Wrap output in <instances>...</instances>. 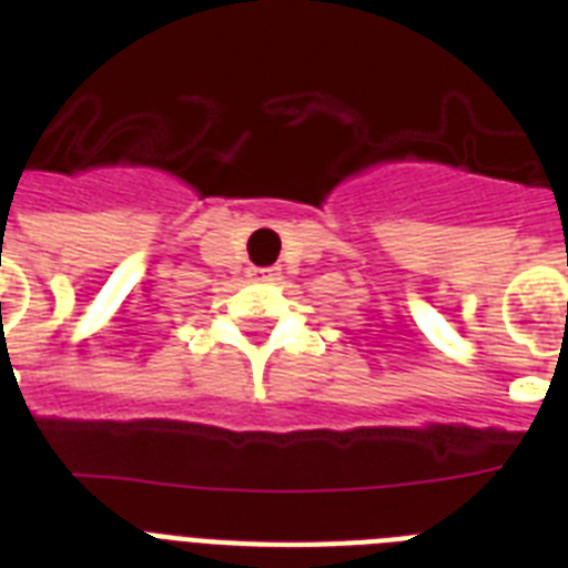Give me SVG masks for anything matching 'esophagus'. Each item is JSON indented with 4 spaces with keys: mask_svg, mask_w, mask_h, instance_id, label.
Listing matches in <instances>:
<instances>
[{
    "mask_svg": "<svg viewBox=\"0 0 568 568\" xmlns=\"http://www.w3.org/2000/svg\"><path fill=\"white\" fill-rule=\"evenodd\" d=\"M247 276H251L254 283H268V280H276V276H280V268H251Z\"/></svg>",
    "mask_w": 568,
    "mask_h": 568,
    "instance_id": "esophagus-1",
    "label": "esophagus"
}]
</instances>
